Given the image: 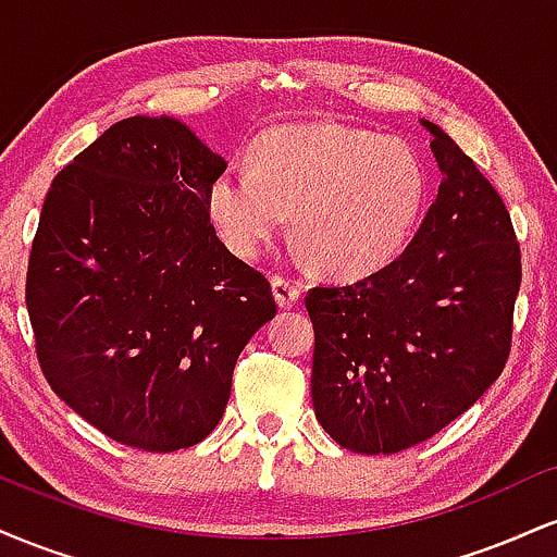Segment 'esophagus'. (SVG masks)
<instances>
[{
	"label": "esophagus",
	"mask_w": 557,
	"mask_h": 557,
	"mask_svg": "<svg viewBox=\"0 0 557 557\" xmlns=\"http://www.w3.org/2000/svg\"><path fill=\"white\" fill-rule=\"evenodd\" d=\"M272 293L280 309H290V306L298 304L300 298V287L296 283H290V280L280 277V274H274L272 277Z\"/></svg>",
	"instance_id": "obj_1"
}]
</instances>
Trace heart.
Segmentation results:
<instances>
[{
	"instance_id": "heart-1",
	"label": "heart",
	"mask_w": 557,
	"mask_h": 557,
	"mask_svg": "<svg viewBox=\"0 0 557 557\" xmlns=\"http://www.w3.org/2000/svg\"><path fill=\"white\" fill-rule=\"evenodd\" d=\"M426 198L430 175L413 146L314 123L261 136L253 164H227L207 203L220 238L243 259H257L293 212L296 238L319 270L363 277L398 259Z\"/></svg>"
}]
</instances>
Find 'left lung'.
Masks as SVG:
<instances>
[{
  "label": "left lung",
  "mask_w": 557,
  "mask_h": 557,
  "mask_svg": "<svg viewBox=\"0 0 557 557\" xmlns=\"http://www.w3.org/2000/svg\"><path fill=\"white\" fill-rule=\"evenodd\" d=\"M443 183L406 251L354 285L306 296L311 400L354 453H398L456 421L510 354L521 248L500 194L430 120Z\"/></svg>",
  "instance_id": "1"
}]
</instances>
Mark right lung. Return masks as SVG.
Masks as SVG:
<instances>
[{
    "mask_svg": "<svg viewBox=\"0 0 557 557\" xmlns=\"http://www.w3.org/2000/svg\"><path fill=\"white\" fill-rule=\"evenodd\" d=\"M227 162L175 117H127L54 177L25 306L47 382L117 443L172 453L225 413L233 369L277 314L209 222Z\"/></svg>",
    "mask_w": 557,
    "mask_h": 557,
    "instance_id": "obj_1",
    "label": "right lung"
}]
</instances>
